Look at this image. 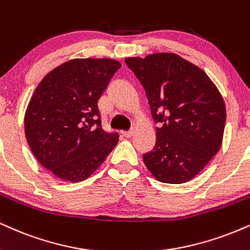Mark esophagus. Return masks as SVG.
Masks as SVG:
<instances>
[{
  "instance_id": "esophagus-1",
  "label": "esophagus",
  "mask_w": 250,
  "mask_h": 250,
  "mask_svg": "<svg viewBox=\"0 0 250 250\" xmlns=\"http://www.w3.org/2000/svg\"><path fill=\"white\" fill-rule=\"evenodd\" d=\"M122 135L125 137H127V138H129V137H131L134 135V130L133 129H131V130H128V131H123L122 133Z\"/></svg>"
}]
</instances>
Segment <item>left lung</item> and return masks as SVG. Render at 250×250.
Returning a JSON list of instances; mask_svg holds the SVG:
<instances>
[{
  "label": "left lung",
  "instance_id": "8db88e82",
  "mask_svg": "<svg viewBox=\"0 0 250 250\" xmlns=\"http://www.w3.org/2000/svg\"><path fill=\"white\" fill-rule=\"evenodd\" d=\"M125 64L146 89L156 144L143 162L156 179L183 184L197 176L221 148L224 99L208 76L176 53L129 57Z\"/></svg>",
  "mask_w": 250,
  "mask_h": 250
}]
</instances>
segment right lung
<instances>
[{
	"instance_id": "add662e5",
	"label": "right lung",
	"mask_w": 250,
	"mask_h": 250,
	"mask_svg": "<svg viewBox=\"0 0 250 250\" xmlns=\"http://www.w3.org/2000/svg\"><path fill=\"white\" fill-rule=\"evenodd\" d=\"M121 67L109 58L71 59L36 87L24 115L32 154L45 169L71 183L88 178L119 142L101 127L98 101Z\"/></svg>"
}]
</instances>
